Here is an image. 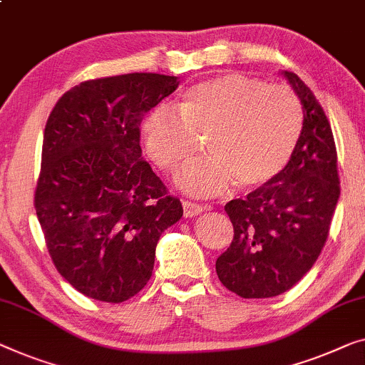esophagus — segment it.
I'll return each instance as SVG.
<instances>
[{
	"label": "esophagus",
	"mask_w": 365,
	"mask_h": 365,
	"mask_svg": "<svg viewBox=\"0 0 365 365\" xmlns=\"http://www.w3.org/2000/svg\"><path fill=\"white\" fill-rule=\"evenodd\" d=\"M182 209H184V217H195V215L202 214L205 207L197 202H191V200H182Z\"/></svg>",
	"instance_id": "obj_1"
}]
</instances>
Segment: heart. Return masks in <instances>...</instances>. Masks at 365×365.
<instances>
[{"instance_id":"1","label":"heart","mask_w":365,"mask_h":365,"mask_svg":"<svg viewBox=\"0 0 365 365\" xmlns=\"http://www.w3.org/2000/svg\"><path fill=\"white\" fill-rule=\"evenodd\" d=\"M303 125V107L289 87L224 73L189 87L178 108H151L141 121V138L151 161L168 173L186 165L200 138H207L210 156L178 178L184 191L205 197L235 182L242 191L272 184L292 161Z\"/></svg>"}]
</instances>
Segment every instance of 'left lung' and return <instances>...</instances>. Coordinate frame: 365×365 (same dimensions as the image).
Listing matches in <instances>:
<instances>
[{
  "label": "left lung",
  "mask_w": 365,
  "mask_h": 365,
  "mask_svg": "<svg viewBox=\"0 0 365 365\" xmlns=\"http://www.w3.org/2000/svg\"><path fill=\"white\" fill-rule=\"evenodd\" d=\"M282 73L303 105L299 145L272 184L225 204L234 240L215 262V272L242 298L278 297L311 270L341 194L329 120L297 73Z\"/></svg>",
  "instance_id": "left-lung-1"
}]
</instances>
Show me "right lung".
Instances as JSON below:
<instances>
[{"label":"right lung","instance_id":"1","mask_svg":"<svg viewBox=\"0 0 365 365\" xmlns=\"http://www.w3.org/2000/svg\"><path fill=\"white\" fill-rule=\"evenodd\" d=\"M178 86L146 72L95 78L62 95L47 118L36 214L57 272L88 298L140 293L161 234L182 217L140 146L141 120Z\"/></svg>","mask_w":365,"mask_h":365}]
</instances>
